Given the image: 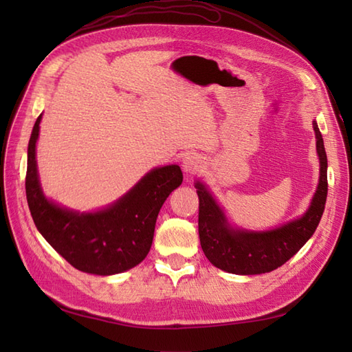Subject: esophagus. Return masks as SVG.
<instances>
[{
  "label": "esophagus",
  "instance_id": "obj_1",
  "mask_svg": "<svg viewBox=\"0 0 352 352\" xmlns=\"http://www.w3.org/2000/svg\"><path fill=\"white\" fill-rule=\"evenodd\" d=\"M203 168V159L198 154H189L183 159V169L186 174H195Z\"/></svg>",
  "mask_w": 352,
  "mask_h": 352
}]
</instances>
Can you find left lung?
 Wrapping results in <instances>:
<instances>
[{"instance_id": "left-lung-1", "label": "left lung", "mask_w": 352, "mask_h": 352, "mask_svg": "<svg viewBox=\"0 0 352 352\" xmlns=\"http://www.w3.org/2000/svg\"><path fill=\"white\" fill-rule=\"evenodd\" d=\"M319 155V184L311 204L301 218L269 231H248L233 228L222 208L203 183L197 182L199 198L198 233L201 248L208 261L222 271L237 275L271 272L294 257L315 233L322 218L328 182L324 139L316 121H313Z\"/></svg>"}]
</instances>
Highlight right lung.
<instances>
[{
	"label": "right lung",
	"instance_id": "right-lung-1",
	"mask_svg": "<svg viewBox=\"0 0 352 352\" xmlns=\"http://www.w3.org/2000/svg\"><path fill=\"white\" fill-rule=\"evenodd\" d=\"M41 119L42 115L30 136L25 175L27 203L39 233L78 271L113 275L139 265L151 248L163 203L183 183L180 166L149 170L122 198L100 212L69 210L45 198L41 189L36 164Z\"/></svg>",
	"mask_w": 352,
	"mask_h": 352
}]
</instances>
